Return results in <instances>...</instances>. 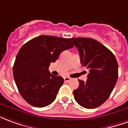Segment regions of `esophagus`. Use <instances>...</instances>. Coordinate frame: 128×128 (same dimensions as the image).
I'll return each mask as SVG.
<instances>
[{
  "label": "esophagus",
  "mask_w": 128,
  "mask_h": 128,
  "mask_svg": "<svg viewBox=\"0 0 128 128\" xmlns=\"http://www.w3.org/2000/svg\"><path fill=\"white\" fill-rule=\"evenodd\" d=\"M64 80H65V81H66V82H69L70 80H71V78H70V77H68V76L65 77V78H64Z\"/></svg>",
  "instance_id": "34e87169"
}]
</instances>
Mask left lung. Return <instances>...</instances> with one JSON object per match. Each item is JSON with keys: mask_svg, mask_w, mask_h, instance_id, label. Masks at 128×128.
Returning <instances> with one entry per match:
<instances>
[{"mask_svg": "<svg viewBox=\"0 0 128 128\" xmlns=\"http://www.w3.org/2000/svg\"><path fill=\"white\" fill-rule=\"evenodd\" d=\"M78 50L80 63L88 69L86 81L78 80L73 91L80 106L94 109L101 106L112 93L118 79V63L114 55L97 40L90 38H70Z\"/></svg>", "mask_w": 128, "mask_h": 128, "instance_id": "8db88e82", "label": "left lung"}]
</instances>
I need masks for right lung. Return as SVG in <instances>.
Listing matches in <instances>:
<instances>
[{
	"label": "right lung",
	"mask_w": 128,
	"mask_h": 128,
	"mask_svg": "<svg viewBox=\"0 0 128 128\" xmlns=\"http://www.w3.org/2000/svg\"><path fill=\"white\" fill-rule=\"evenodd\" d=\"M74 47L70 38L41 35L22 45L13 66L14 78L22 97L31 106L51 104L64 82L49 72L62 52Z\"/></svg>",
	"instance_id": "obj_1"
}]
</instances>
